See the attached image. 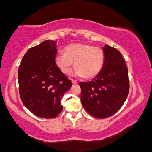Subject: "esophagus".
Returning <instances> with one entry per match:
<instances>
[{
    "label": "esophagus",
    "instance_id": "1",
    "mask_svg": "<svg viewBox=\"0 0 152 152\" xmlns=\"http://www.w3.org/2000/svg\"><path fill=\"white\" fill-rule=\"evenodd\" d=\"M71 82H72V83H74V84H76V83H78V81L74 79H71Z\"/></svg>",
    "mask_w": 152,
    "mask_h": 152
}]
</instances>
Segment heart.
I'll use <instances>...</instances> for the list:
<instances>
[{
	"label": "heart",
	"mask_w": 152,
	"mask_h": 152,
	"mask_svg": "<svg viewBox=\"0 0 152 152\" xmlns=\"http://www.w3.org/2000/svg\"><path fill=\"white\" fill-rule=\"evenodd\" d=\"M64 53L56 56L55 64L64 74H69L74 62V76L86 78L95 77L102 71L104 64V50L88 43H76L67 45Z\"/></svg>",
	"instance_id": "obj_1"
}]
</instances>
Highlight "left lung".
Wrapping results in <instances>:
<instances>
[{
    "instance_id": "8db88e82",
    "label": "left lung",
    "mask_w": 152,
    "mask_h": 152,
    "mask_svg": "<svg viewBox=\"0 0 152 152\" xmlns=\"http://www.w3.org/2000/svg\"><path fill=\"white\" fill-rule=\"evenodd\" d=\"M102 71L89 82H80L81 101L85 110L97 118L112 116L120 109L129 90L128 69L116 48L104 45Z\"/></svg>"
}]
</instances>
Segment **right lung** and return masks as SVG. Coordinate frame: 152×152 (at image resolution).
Masks as SVG:
<instances>
[{
    "instance_id": "right-lung-1",
    "label": "right lung",
    "mask_w": 152,
    "mask_h": 152,
    "mask_svg": "<svg viewBox=\"0 0 152 152\" xmlns=\"http://www.w3.org/2000/svg\"><path fill=\"white\" fill-rule=\"evenodd\" d=\"M56 41L46 40L28 50L19 66V94L24 106L38 117L53 118L72 83L55 64Z\"/></svg>"
}]
</instances>
